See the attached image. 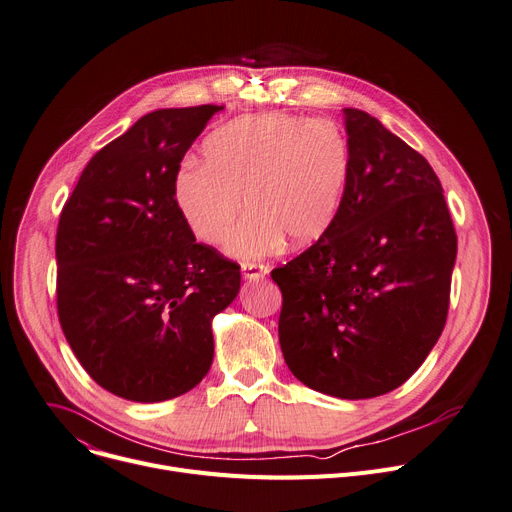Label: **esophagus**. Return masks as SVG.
Segmentation results:
<instances>
[{"label":"esophagus","instance_id":"34e87169","mask_svg":"<svg viewBox=\"0 0 512 512\" xmlns=\"http://www.w3.org/2000/svg\"><path fill=\"white\" fill-rule=\"evenodd\" d=\"M241 271H243L245 280H249V282H259L267 275V267L259 265V263H243Z\"/></svg>","mask_w":512,"mask_h":512}]
</instances>
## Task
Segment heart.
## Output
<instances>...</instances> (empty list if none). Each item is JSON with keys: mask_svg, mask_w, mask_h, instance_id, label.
I'll return each instance as SVG.
<instances>
[{"mask_svg": "<svg viewBox=\"0 0 512 512\" xmlns=\"http://www.w3.org/2000/svg\"><path fill=\"white\" fill-rule=\"evenodd\" d=\"M204 165L175 171L171 194L192 235L226 253L261 259L286 241L304 247L335 222L351 175V145L329 118L263 112L216 128L202 147Z\"/></svg>", "mask_w": 512, "mask_h": 512, "instance_id": "obj_1", "label": "heart"}]
</instances>
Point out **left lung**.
I'll list each match as a JSON object with an SVG mask.
<instances>
[{
    "instance_id": "left-lung-1",
    "label": "left lung",
    "mask_w": 512,
    "mask_h": 512,
    "mask_svg": "<svg viewBox=\"0 0 512 512\" xmlns=\"http://www.w3.org/2000/svg\"><path fill=\"white\" fill-rule=\"evenodd\" d=\"M343 118L351 175L341 210L271 277L292 374L320 394L363 400L402 386L439 341L457 237L427 159L363 110Z\"/></svg>"
}]
</instances>
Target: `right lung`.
<instances>
[{"instance_id": "obj_1", "label": "right lung", "mask_w": 512, "mask_h": 512, "mask_svg": "<svg viewBox=\"0 0 512 512\" xmlns=\"http://www.w3.org/2000/svg\"><path fill=\"white\" fill-rule=\"evenodd\" d=\"M224 106L165 108L91 159L57 230V308L96 384L132 402L196 388L214 359L212 320L241 290L239 265L198 245L171 181Z\"/></svg>"}]
</instances>
